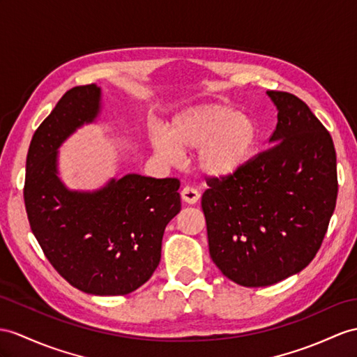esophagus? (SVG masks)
Wrapping results in <instances>:
<instances>
[{"label": "esophagus", "instance_id": "obj_1", "mask_svg": "<svg viewBox=\"0 0 357 357\" xmlns=\"http://www.w3.org/2000/svg\"><path fill=\"white\" fill-rule=\"evenodd\" d=\"M181 199H183V202L188 204H195L199 199V192L194 188L185 186L183 190H181Z\"/></svg>", "mask_w": 357, "mask_h": 357}]
</instances>
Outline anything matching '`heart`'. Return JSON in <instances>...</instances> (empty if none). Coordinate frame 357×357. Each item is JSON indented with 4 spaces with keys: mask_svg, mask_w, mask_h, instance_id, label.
<instances>
[{
    "mask_svg": "<svg viewBox=\"0 0 357 357\" xmlns=\"http://www.w3.org/2000/svg\"><path fill=\"white\" fill-rule=\"evenodd\" d=\"M259 141L256 121L221 102L188 107L174 115L165 133L153 132L150 145L158 158L174 163L180 153L197 151V169L206 178L236 177L255 155Z\"/></svg>",
    "mask_w": 357,
    "mask_h": 357,
    "instance_id": "1",
    "label": "heart"
}]
</instances>
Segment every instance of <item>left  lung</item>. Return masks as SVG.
<instances>
[{
    "label": "left lung",
    "instance_id": "8db88e82",
    "mask_svg": "<svg viewBox=\"0 0 357 357\" xmlns=\"http://www.w3.org/2000/svg\"><path fill=\"white\" fill-rule=\"evenodd\" d=\"M266 95L279 112L273 146L236 177L208 180L202 198L213 264L247 288L279 283L312 262L337 197L336 153L326 127L295 95Z\"/></svg>",
    "mask_w": 357,
    "mask_h": 357
}]
</instances>
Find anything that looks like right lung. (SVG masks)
<instances>
[{
	"mask_svg": "<svg viewBox=\"0 0 357 357\" xmlns=\"http://www.w3.org/2000/svg\"><path fill=\"white\" fill-rule=\"evenodd\" d=\"M101 113V88L77 86L34 132L25 163L24 202L30 227L50 264L74 288L126 295L160 262L167 224L180 208V181L127 174L95 190L68 189L59 149Z\"/></svg>",
	"mask_w": 357,
	"mask_h": 357,
	"instance_id": "obj_1",
	"label": "right lung"
}]
</instances>
